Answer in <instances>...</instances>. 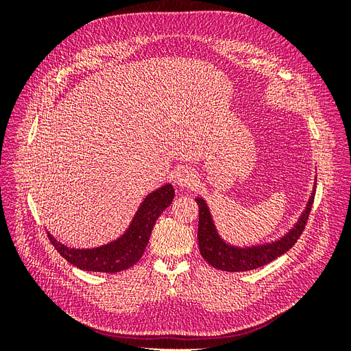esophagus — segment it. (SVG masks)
Returning <instances> with one entry per match:
<instances>
[{
    "instance_id": "34e87169",
    "label": "esophagus",
    "mask_w": 351,
    "mask_h": 351,
    "mask_svg": "<svg viewBox=\"0 0 351 351\" xmlns=\"http://www.w3.org/2000/svg\"><path fill=\"white\" fill-rule=\"evenodd\" d=\"M176 183L180 187H192L196 183V174L187 167L180 168L176 174Z\"/></svg>"
}]
</instances>
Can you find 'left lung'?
Returning a JSON list of instances; mask_svg holds the SVG:
<instances>
[{
	"mask_svg": "<svg viewBox=\"0 0 351 351\" xmlns=\"http://www.w3.org/2000/svg\"><path fill=\"white\" fill-rule=\"evenodd\" d=\"M313 199H315V193H312L309 204H307L299 222H297L294 228L285 237L271 244H263V246L240 249V247H232L226 241L221 240V237L218 236V232L215 230L214 222H212L205 200L197 197L196 199V204L199 205L197 241H199V250H200L202 258H204L210 267H214L215 269L227 271V272H241V271H250V269L263 267V265L272 262L274 259H277L285 252H289L294 246L295 241L299 240L307 224V219H309Z\"/></svg>",
	"mask_w": 351,
	"mask_h": 351,
	"instance_id": "obj_1",
	"label": "left lung"
}]
</instances>
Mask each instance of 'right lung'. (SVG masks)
<instances>
[{"mask_svg":"<svg viewBox=\"0 0 351 351\" xmlns=\"http://www.w3.org/2000/svg\"><path fill=\"white\" fill-rule=\"evenodd\" d=\"M173 199L174 189L171 184H165L146 196L125 234L97 249H70L57 241L49 232L48 239L62 258L83 271L112 274L129 269L142 258L156 219L165 208L171 205Z\"/></svg>","mask_w":351,"mask_h":351,"instance_id":"right-lung-1","label":"right lung"}]
</instances>
